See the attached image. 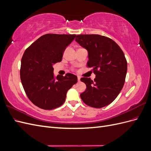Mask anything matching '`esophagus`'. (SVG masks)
<instances>
[{
  "label": "esophagus",
  "instance_id": "1",
  "mask_svg": "<svg viewBox=\"0 0 151 151\" xmlns=\"http://www.w3.org/2000/svg\"><path fill=\"white\" fill-rule=\"evenodd\" d=\"M80 79H81L80 77H79V76L77 77V80H78V81H80Z\"/></svg>",
  "mask_w": 151,
  "mask_h": 151
}]
</instances>
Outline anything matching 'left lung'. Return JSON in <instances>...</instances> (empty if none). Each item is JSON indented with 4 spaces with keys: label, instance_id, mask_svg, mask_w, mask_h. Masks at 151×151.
<instances>
[{
    "label": "left lung",
    "instance_id": "left-lung-1",
    "mask_svg": "<svg viewBox=\"0 0 151 151\" xmlns=\"http://www.w3.org/2000/svg\"><path fill=\"white\" fill-rule=\"evenodd\" d=\"M76 42L88 52L87 65L96 74L94 82L83 77L86 89L81 94L83 102L100 108L111 103L125 83L127 62L120 47L111 39L99 35H79Z\"/></svg>",
    "mask_w": 151,
    "mask_h": 151
}]
</instances>
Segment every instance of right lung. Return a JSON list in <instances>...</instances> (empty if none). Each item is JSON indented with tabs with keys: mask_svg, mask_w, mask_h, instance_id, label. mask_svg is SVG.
Masks as SVG:
<instances>
[{
	"mask_svg": "<svg viewBox=\"0 0 151 151\" xmlns=\"http://www.w3.org/2000/svg\"><path fill=\"white\" fill-rule=\"evenodd\" d=\"M76 35L47 34L27 48L22 55L20 70L21 83L30 101L43 109L62 106L68 90L77 82L70 73L53 76V65L61 62L63 53Z\"/></svg>",
	"mask_w": 151,
	"mask_h": 151,
	"instance_id": "right-lung-1",
	"label": "right lung"
}]
</instances>
